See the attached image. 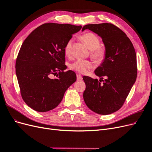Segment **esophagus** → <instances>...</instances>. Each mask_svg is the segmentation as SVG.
<instances>
[{"mask_svg": "<svg viewBox=\"0 0 152 152\" xmlns=\"http://www.w3.org/2000/svg\"><path fill=\"white\" fill-rule=\"evenodd\" d=\"M77 79L78 80H82V75H80V74H77Z\"/></svg>", "mask_w": 152, "mask_h": 152, "instance_id": "1", "label": "esophagus"}]
</instances>
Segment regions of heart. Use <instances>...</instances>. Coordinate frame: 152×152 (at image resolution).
Returning <instances> with one entry per match:
<instances>
[{"instance_id": "obj_1", "label": "heart", "mask_w": 152, "mask_h": 152, "mask_svg": "<svg viewBox=\"0 0 152 152\" xmlns=\"http://www.w3.org/2000/svg\"><path fill=\"white\" fill-rule=\"evenodd\" d=\"M81 38L88 48L92 50L91 56L97 61H102L105 58L106 52L103 48L99 47L100 40L98 37L92 32H87L82 35ZM72 44L73 39L68 40L64 46V53L65 56H70L71 55ZM94 67V64L93 62L86 59H77L70 65V68L72 70L80 73H86Z\"/></svg>"}]
</instances>
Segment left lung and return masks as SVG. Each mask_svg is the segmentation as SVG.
<instances>
[{"mask_svg":"<svg viewBox=\"0 0 152 152\" xmlns=\"http://www.w3.org/2000/svg\"><path fill=\"white\" fill-rule=\"evenodd\" d=\"M102 39L106 55L94 73L101 79L84 76L86 87L84 102L90 110L101 115H108L120 109L137 77L136 54L130 39L112 23L90 24L83 26ZM104 77L105 79L103 80ZM102 80L103 84L100 82Z\"/></svg>","mask_w":152,"mask_h":152,"instance_id":"1","label":"left lung"}]
</instances>
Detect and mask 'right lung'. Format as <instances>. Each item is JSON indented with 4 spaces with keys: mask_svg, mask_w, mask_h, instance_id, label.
<instances>
[{
    "mask_svg": "<svg viewBox=\"0 0 152 152\" xmlns=\"http://www.w3.org/2000/svg\"><path fill=\"white\" fill-rule=\"evenodd\" d=\"M81 28L48 23L35 28L22 44L16 74L23 99L35 111L45 112L56 108L76 81L74 72H64L66 68L64 46ZM58 71L57 77L51 78Z\"/></svg>",
    "mask_w": 152,
    "mask_h": 152,
    "instance_id": "add662e5",
    "label": "right lung"
}]
</instances>
